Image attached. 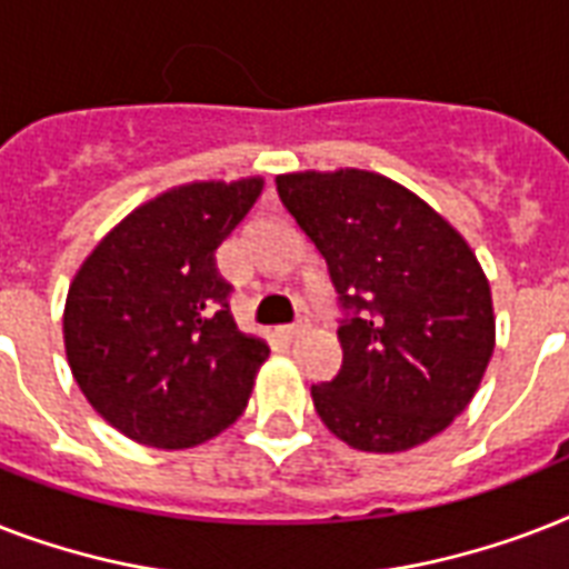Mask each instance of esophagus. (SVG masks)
<instances>
[{
    "mask_svg": "<svg viewBox=\"0 0 569 569\" xmlns=\"http://www.w3.org/2000/svg\"><path fill=\"white\" fill-rule=\"evenodd\" d=\"M310 328V321H307V316H298V319L292 321V325H286L283 328V337L286 339H295V337H301L303 330Z\"/></svg>",
    "mask_w": 569,
    "mask_h": 569,
    "instance_id": "obj_1",
    "label": "esophagus"
}]
</instances>
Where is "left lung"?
Masks as SVG:
<instances>
[{"mask_svg": "<svg viewBox=\"0 0 569 569\" xmlns=\"http://www.w3.org/2000/svg\"><path fill=\"white\" fill-rule=\"evenodd\" d=\"M274 182L342 310V366L310 389L321 422L360 451L437 437L472 401L493 355V301L476 253L380 173L303 171Z\"/></svg>", "mask_w": 569, "mask_h": 569, "instance_id": "obj_1", "label": "left lung"}]
</instances>
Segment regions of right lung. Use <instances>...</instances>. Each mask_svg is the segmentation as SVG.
<instances>
[{
  "label": "right lung",
  "mask_w": 569,
  "mask_h": 569,
  "mask_svg": "<svg viewBox=\"0 0 569 569\" xmlns=\"http://www.w3.org/2000/svg\"><path fill=\"white\" fill-rule=\"evenodd\" d=\"M262 180L191 182L127 214L76 271L67 363L91 407L129 440L191 449L241 416L268 346L230 316L214 250Z\"/></svg>",
  "instance_id": "1"
}]
</instances>
